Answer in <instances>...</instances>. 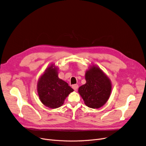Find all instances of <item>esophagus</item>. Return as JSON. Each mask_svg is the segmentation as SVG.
<instances>
[{
	"label": "esophagus",
	"instance_id": "34e87169",
	"mask_svg": "<svg viewBox=\"0 0 146 146\" xmlns=\"http://www.w3.org/2000/svg\"><path fill=\"white\" fill-rule=\"evenodd\" d=\"M78 86L77 84H74L72 86V88L74 90H77L78 89Z\"/></svg>",
	"mask_w": 146,
	"mask_h": 146
}]
</instances>
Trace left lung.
Instances as JSON below:
<instances>
[{
	"label": "left lung",
	"mask_w": 146,
	"mask_h": 146,
	"mask_svg": "<svg viewBox=\"0 0 146 146\" xmlns=\"http://www.w3.org/2000/svg\"><path fill=\"white\" fill-rule=\"evenodd\" d=\"M86 84L78 88V93L86 106L100 108L108 101L112 90L111 81L102 70L92 65L86 71Z\"/></svg>",
	"instance_id": "8db88e82"
}]
</instances>
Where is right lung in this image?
Here are the masks:
<instances>
[{
	"mask_svg": "<svg viewBox=\"0 0 146 146\" xmlns=\"http://www.w3.org/2000/svg\"><path fill=\"white\" fill-rule=\"evenodd\" d=\"M58 75V68L52 63L45 70L37 83V92L40 102L51 109L61 107L66 97L74 91Z\"/></svg>",
	"mask_w": 146,
	"mask_h": 146,
	"instance_id": "right-lung-1",
	"label": "right lung"
}]
</instances>
